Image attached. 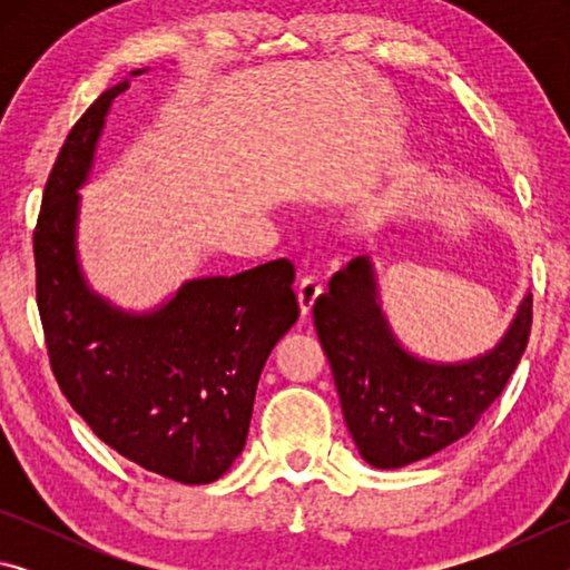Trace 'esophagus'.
Here are the masks:
<instances>
[{"instance_id":"1","label":"esophagus","mask_w":570,"mask_h":570,"mask_svg":"<svg viewBox=\"0 0 570 570\" xmlns=\"http://www.w3.org/2000/svg\"><path fill=\"white\" fill-rule=\"evenodd\" d=\"M322 294V284L316 282V278H302L296 286V302H298V308H302V314L308 316L312 314V308L316 304V298H320Z\"/></svg>"}]
</instances>
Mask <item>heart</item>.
<instances>
[{"mask_svg": "<svg viewBox=\"0 0 570 570\" xmlns=\"http://www.w3.org/2000/svg\"><path fill=\"white\" fill-rule=\"evenodd\" d=\"M414 200V178L402 176L394 178L384 186L366 193L360 206V220L370 228H384L392 220H397Z\"/></svg>", "mask_w": 570, "mask_h": 570, "instance_id": "b5f03b06", "label": "heart"}]
</instances>
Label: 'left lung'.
Wrapping results in <instances>:
<instances>
[{
	"instance_id": "left-lung-1",
	"label": "left lung",
	"mask_w": 570,
	"mask_h": 570,
	"mask_svg": "<svg viewBox=\"0 0 570 570\" xmlns=\"http://www.w3.org/2000/svg\"><path fill=\"white\" fill-rule=\"evenodd\" d=\"M530 322L533 296L525 294L493 350L462 362L422 360L392 332L370 256L336 272L314 304L344 422L360 455L380 470L404 468L465 438L515 372Z\"/></svg>"
}]
</instances>
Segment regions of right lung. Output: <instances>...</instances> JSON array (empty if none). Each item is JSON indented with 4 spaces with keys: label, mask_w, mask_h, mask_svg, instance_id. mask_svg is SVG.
<instances>
[{
    "label": "right lung",
    "mask_w": 570,
    "mask_h": 570,
    "mask_svg": "<svg viewBox=\"0 0 570 570\" xmlns=\"http://www.w3.org/2000/svg\"><path fill=\"white\" fill-rule=\"evenodd\" d=\"M125 90L128 80L90 105L47 180L35 228L37 306L55 380L95 435L135 465L206 485L244 450L264 364L298 320L294 264L190 278L142 314L92 292L77 256V190Z\"/></svg>",
    "instance_id": "obj_1"
}]
</instances>
